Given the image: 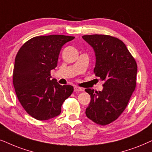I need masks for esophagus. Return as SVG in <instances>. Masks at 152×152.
Wrapping results in <instances>:
<instances>
[{
  "instance_id": "34e87169",
  "label": "esophagus",
  "mask_w": 152,
  "mask_h": 152,
  "mask_svg": "<svg viewBox=\"0 0 152 152\" xmlns=\"http://www.w3.org/2000/svg\"><path fill=\"white\" fill-rule=\"evenodd\" d=\"M83 91V88H80V87H78V86H75L74 87V92H81Z\"/></svg>"
}]
</instances>
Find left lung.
I'll return each mask as SVG.
<instances>
[{"mask_svg":"<svg viewBox=\"0 0 152 152\" xmlns=\"http://www.w3.org/2000/svg\"><path fill=\"white\" fill-rule=\"evenodd\" d=\"M94 48L95 76L104 80L102 91L86 89L91 101L86 116L105 126L116 120L126 108L136 87L137 63L124 42L107 35L82 37Z\"/></svg>","mask_w":152,"mask_h":152,"instance_id":"left-lung-1","label":"left lung"}]
</instances>
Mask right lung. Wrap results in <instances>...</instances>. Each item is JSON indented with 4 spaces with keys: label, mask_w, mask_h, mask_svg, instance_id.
<instances>
[{
    "label": "right lung",
    "mask_w": 152,
    "mask_h": 152,
    "mask_svg": "<svg viewBox=\"0 0 152 152\" xmlns=\"http://www.w3.org/2000/svg\"><path fill=\"white\" fill-rule=\"evenodd\" d=\"M74 37L62 35L37 36L24 43L15 58L13 85L20 104L37 120H48L61 113V106L74 91L50 79L57 66L62 46Z\"/></svg>",
    "instance_id": "1"
}]
</instances>
